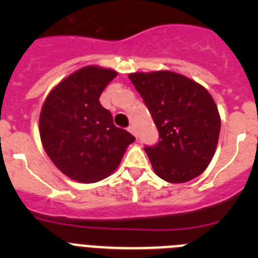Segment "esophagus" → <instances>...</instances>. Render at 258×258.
<instances>
[{"label":"esophagus","mask_w":258,"mask_h":258,"mask_svg":"<svg viewBox=\"0 0 258 258\" xmlns=\"http://www.w3.org/2000/svg\"><path fill=\"white\" fill-rule=\"evenodd\" d=\"M127 129H129V132H131L132 134H134V136L137 137V131H136V126H134V125H131V126L127 127Z\"/></svg>","instance_id":"obj_1"}]
</instances>
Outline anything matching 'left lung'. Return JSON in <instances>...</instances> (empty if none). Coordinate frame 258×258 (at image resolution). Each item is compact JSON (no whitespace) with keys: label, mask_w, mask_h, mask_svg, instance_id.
Here are the masks:
<instances>
[{"label":"left lung","mask_w":258,"mask_h":258,"mask_svg":"<svg viewBox=\"0 0 258 258\" xmlns=\"http://www.w3.org/2000/svg\"><path fill=\"white\" fill-rule=\"evenodd\" d=\"M129 79L160 136L157 145L145 149L155 173L170 183L197 178L211 163L220 137L221 117L212 95L172 71L134 72Z\"/></svg>","instance_id":"left-lung-1"}]
</instances>
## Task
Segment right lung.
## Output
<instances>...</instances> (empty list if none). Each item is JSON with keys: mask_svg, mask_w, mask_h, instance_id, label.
Segmentation results:
<instances>
[{"mask_svg": "<svg viewBox=\"0 0 258 258\" xmlns=\"http://www.w3.org/2000/svg\"><path fill=\"white\" fill-rule=\"evenodd\" d=\"M117 72L86 66L63 79L47 94L40 113V137L47 156L63 174L94 183L112 174L136 141L115 126L99 102Z\"/></svg>", "mask_w": 258, "mask_h": 258, "instance_id": "right-lung-1", "label": "right lung"}]
</instances>
